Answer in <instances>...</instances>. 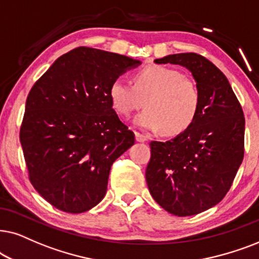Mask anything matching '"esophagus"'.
I'll use <instances>...</instances> for the list:
<instances>
[{
	"mask_svg": "<svg viewBox=\"0 0 259 259\" xmlns=\"http://www.w3.org/2000/svg\"><path fill=\"white\" fill-rule=\"evenodd\" d=\"M135 136H136V141L137 142H146L147 141V136H144V135H142V134H140V133H135Z\"/></svg>",
	"mask_w": 259,
	"mask_h": 259,
	"instance_id": "esophagus-1",
	"label": "esophagus"
}]
</instances>
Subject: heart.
<instances>
[{
	"instance_id": "obj_1",
	"label": "heart",
	"mask_w": 259,
	"mask_h": 259,
	"mask_svg": "<svg viewBox=\"0 0 259 259\" xmlns=\"http://www.w3.org/2000/svg\"><path fill=\"white\" fill-rule=\"evenodd\" d=\"M113 108L123 116L147 109L134 118L137 127L168 135L184 133L194 122L200 108V91L193 79L170 67H144L134 77V85L116 79L110 86Z\"/></svg>"
}]
</instances>
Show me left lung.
I'll return each mask as SVG.
<instances>
[{"mask_svg": "<svg viewBox=\"0 0 259 259\" xmlns=\"http://www.w3.org/2000/svg\"><path fill=\"white\" fill-rule=\"evenodd\" d=\"M156 64L180 65L200 91V108L187 130L153 141L146 170L155 201L178 217L194 215L222 201L244 157L245 118L225 74L196 53L170 54Z\"/></svg>", "mask_w": 259, "mask_h": 259, "instance_id": "left-lung-1", "label": "left lung"}]
</instances>
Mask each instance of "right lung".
Listing matches in <instances>:
<instances>
[{
	"instance_id": "1",
	"label": "right lung",
	"mask_w": 259,
	"mask_h": 259,
	"mask_svg": "<svg viewBox=\"0 0 259 259\" xmlns=\"http://www.w3.org/2000/svg\"><path fill=\"white\" fill-rule=\"evenodd\" d=\"M140 60L97 48L61 55L30 90L20 141L35 191L60 211L82 213L102 201L111 165L135 143L110 86Z\"/></svg>"
}]
</instances>
